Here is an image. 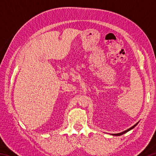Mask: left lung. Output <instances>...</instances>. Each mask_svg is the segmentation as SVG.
Returning a JSON list of instances; mask_svg holds the SVG:
<instances>
[{
    "label": "left lung",
    "instance_id": "obj_1",
    "mask_svg": "<svg viewBox=\"0 0 156 156\" xmlns=\"http://www.w3.org/2000/svg\"><path fill=\"white\" fill-rule=\"evenodd\" d=\"M138 122H137V123L136 124V125H134L133 126H131V128L128 129L127 130L121 132V133H112V134H111V135H112V136H121V135H123L124 133H126V132H128V131H129L130 130H131V129H133L134 127H135V126H136L137 125H138Z\"/></svg>",
    "mask_w": 156,
    "mask_h": 156
}]
</instances>
